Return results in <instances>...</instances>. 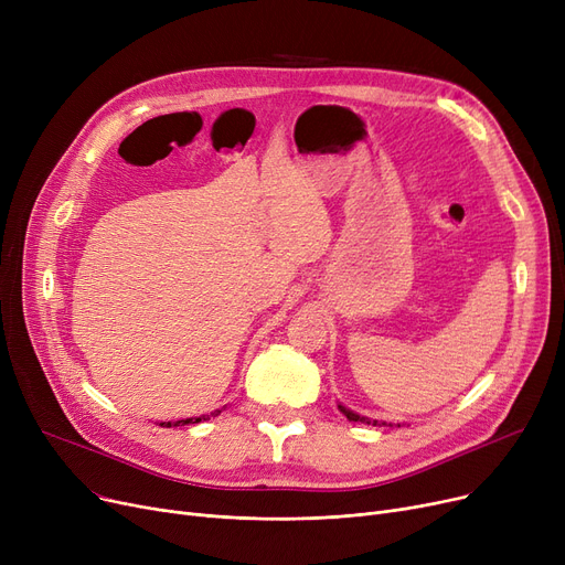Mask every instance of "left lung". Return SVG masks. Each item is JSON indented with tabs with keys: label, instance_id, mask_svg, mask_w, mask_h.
I'll return each instance as SVG.
<instances>
[{
	"label": "left lung",
	"instance_id": "1",
	"mask_svg": "<svg viewBox=\"0 0 565 565\" xmlns=\"http://www.w3.org/2000/svg\"><path fill=\"white\" fill-rule=\"evenodd\" d=\"M339 407H341V412L345 414V417H348L350 422H360V424H375V422H371V419H366V417H360V414H354V412L345 409L343 405H339ZM382 426H392V424H382Z\"/></svg>",
	"mask_w": 565,
	"mask_h": 565
}]
</instances>
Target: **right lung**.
I'll use <instances>...</instances> for the list:
<instances>
[{"instance_id": "obj_1", "label": "right lung", "mask_w": 565, "mask_h": 565, "mask_svg": "<svg viewBox=\"0 0 565 565\" xmlns=\"http://www.w3.org/2000/svg\"><path fill=\"white\" fill-rule=\"evenodd\" d=\"M213 414V417H215V414H220V409L217 412H211ZM205 419H211V417H207V414H203V417H196V419H181V422H167V424H160V426H167V428H171V426H185V424H199V422H205Z\"/></svg>"}]
</instances>
